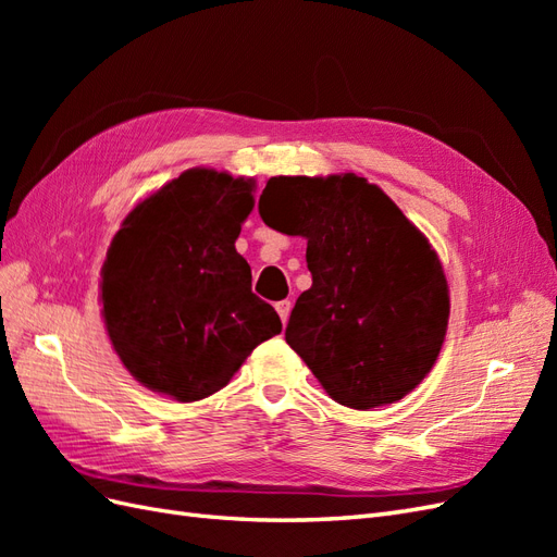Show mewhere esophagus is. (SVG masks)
I'll use <instances>...</instances> for the list:
<instances>
[{
	"label": "esophagus",
	"instance_id": "34e87169",
	"mask_svg": "<svg viewBox=\"0 0 557 557\" xmlns=\"http://www.w3.org/2000/svg\"><path fill=\"white\" fill-rule=\"evenodd\" d=\"M290 309H293L290 299H281V301H276V311H278V315H281V320H283V325L288 323V318H290Z\"/></svg>",
	"mask_w": 557,
	"mask_h": 557
}]
</instances>
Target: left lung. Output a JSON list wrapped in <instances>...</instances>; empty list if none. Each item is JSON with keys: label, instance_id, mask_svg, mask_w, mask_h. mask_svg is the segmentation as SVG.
<instances>
[{"label": "left lung", "instance_id": "8db88e82", "mask_svg": "<svg viewBox=\"0 0 557 557\" xmlns=\"http://www.w3.org/2000/svg\"><path fill=\"white\" fill-rule=\"evenodd\" d=\"M258 209L264 225L307 239L313 283L285 342L325 393L360 411L409 395L440 358L450 313L425 234L356 174L272 176Z\"/></svg>", "mask_w": 557, "mask_h": 557}]
</instances>
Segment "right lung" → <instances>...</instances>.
Masks as SVG:
<instances>
[{"label":"right lung","instance_id":"add662e5","mask_svg":"<svg viewBox=\"0 0 557 557\" xmlns=\"http://www.w3.org/2000/svg\"><path fill=\"white\" fill-rule=\"evenodd\" d=\"M252 190V178L195 166L139 201L115 232L99 283L104 325L127 372L153 393L205 399L281 332L234 248Z\"/></svg>","mask_w":557,"mask_h":557}]
</instances>
